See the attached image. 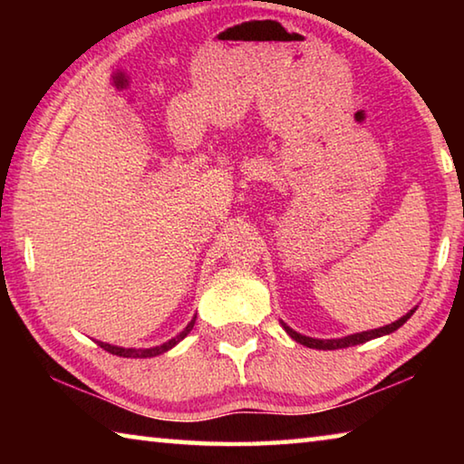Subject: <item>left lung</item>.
<instances>
[{
	"mask_svg": "<svg viewBox=\"0 0 464 464\" xmlns=\"http://www.w3.org/2000/svg\"><path fill=\"white\" fill-rule=\"evenodd\" d=\"M415 309L413 307L410 313H405V315L401 319L392 321V324L384 325V327H379V329H368V332H360V334H352V335H345V337H335V340H317V337H309V335H303L295 332L293 327H288L285 321H280V325L285 327V332L293 337L295 342L307 345V348H313V350H340V348H350V345H358V343H364V342H371L374 340V337H381V335H389L392 332H397L399 327H401L407 319H410Z\"/></svg>",
	"mask_w": 464,
	"mask_h": 464,
	"instance_id": "1",
	"label": "left lung"
}]
</instances>
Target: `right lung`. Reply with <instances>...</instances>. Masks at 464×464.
Returning <instances> with one entry per match:
<instances>
[{"instance_id": "1", "label": "right lung", "mask_w": 464, "mask_h": 464, "mask_svg": "<svg viewBox=\"0 0 464 464\" xmlns=\"http://www.w3.org/2000/svg\"><path fill=\"white\" fill-rule=\"evenodd\" d=\"M194 321H196V315L192 317L190 324L184 327V332H179L176 337H171V340L166 342V343L153 345V348H121V345H112V343H106V342H98V345H100V348H104L106 352H110V354L122 356V358H153V356L163 354V352L171 350V348H174V345H178L179 342H182L184 337L192 332Z\"/></svg>"}]
</instances>
